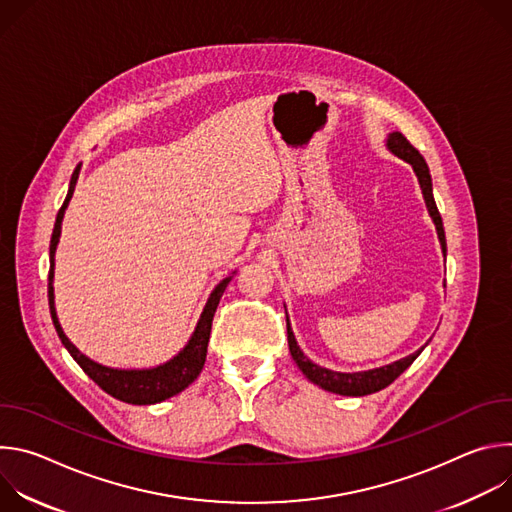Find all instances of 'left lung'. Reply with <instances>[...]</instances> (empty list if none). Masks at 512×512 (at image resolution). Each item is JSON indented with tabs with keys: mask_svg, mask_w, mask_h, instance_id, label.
Segmentation results:
<instances>
[{
	"mask_svg": "<svg viewBox=\"0 0 512 512\" xmlns=\"http://www.w3.org/2000/svg\"><path fill=\"white\" fill-rule=\"evenodd\" d=\"M387 148L391 154H395L397 158L405 160L407 164H411L417 180H419V186H421V192H423V200H425V206H427V212L431 216V221L435 225V231H437V239H440V245H442V253L446 257V233H444V223H442V216H440V210H437L435 206V200H433V190H431V176H429V168L423 160V156L413 148V145L407 141V137L399 131H393L387 135ZM287 344H289V352H291V358L296 360V364L300 367V371L308 377V381H312L314 385L322 387L324 391H330V393H336V395H348V397H362V395H371V393H377L385 387H389L407 367H411V362L421 354L423 348L415 350L413 354L401 358V360H395L391 364H387V367H379V369H371V371H360V373H338V371H330V369H324L320 367V364L312 362L304 352L302 348L298 346L296 342V336L294 332H291V326H289V320H287Z\"/></svg>",
	"mask_w": 512,
	"mask_h": 512,
	"instance_id": "8db88e82",
	"label": "left lung"
}]
</instances>
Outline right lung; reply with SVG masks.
Returning <instances> with one entry per match:
<instances>
[{"instance_id":"obj_1","label":"right lung","mask_w":512,"mask_h":512,"mask_svg":"<svg viewBox=\"0 0 512 512\" xmlns=\"http://www.w3.org/2000/svg\"><path fill=\"white\" fill-rule=\"evenodd\" d=\"M79 172H81V164L72 172L70 184H68V194L56 214V223H54V231H52V239H50V271H48V306H50V316L54 322V328L58 332V338L62 340L64 348L70 352V356L77 360L79 367L111 397L123 401V403H131V405H154L160 401H166L178 393H182L188 385L194 383V379L200 375L204 360H206V348H208V338H210V328H212V318L216 312L218 302H221L225 289L229 285V281L233 279V275L225 277L221 283H218L200 314V320L188 340V344L168 362L158 364L154 369H111L105 367V364H99L95 360H91L89 356H85L75 344H72L66 334L60 328L58 316H56V308H54V253H56V245L60 241V229H62V218H64V210L72 198V192H75L77 180H79Z\"/></svg>"}]
</instances>
